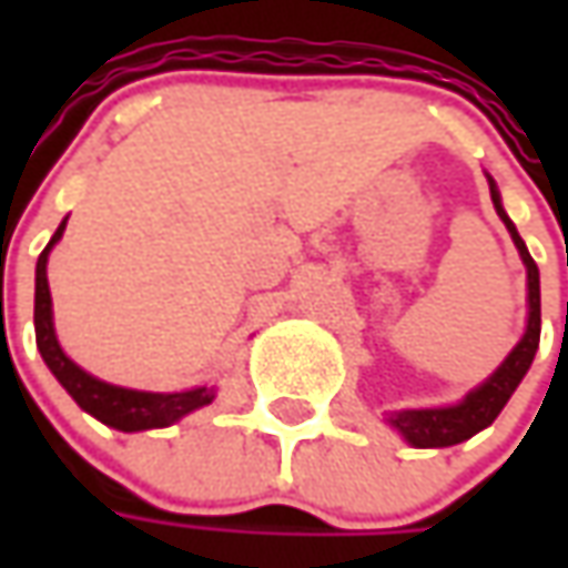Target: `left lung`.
Here are the masks:
<instances>
[{"instance_id": "left-lung-1", "label": "left lung", "mask_w": 568, "mask_h": 568, "mask_svg": "<svg viewBox=\"0 0 568 568\" xmlns=\"http://www.w3.org/2000/svg\"><path fill=\"white\" fill-rule=\"evenodd\" d=\"M490 199L496 214L503 217L506 230L513 233L515 250H518L525 268H528V328H525L521 341L513 347V354L499 363V369L493 373L490 379L480 382L458 404H448V407H420V410H392L388 414V424L395 426L414 448L458 446V443L470 439L474 433L487 429L499 417V410L506 407V402L513 398L518 382L525 379V373L531 369L537 344H540V272H537L535 258H531V252L525 246V240L518 236V230L509 221V214L503 207V199H499V189H496L493 180Z\"/></svg>"}]
</instances>
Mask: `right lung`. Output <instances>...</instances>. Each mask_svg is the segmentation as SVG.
<instances>
[{
	"label": "right lung",
	"mask_w": 568,
	"mask_h": 568,
	"mask_svg": "<svg viewBox=\"0 0 568 568\" xmlns=\"http://www.w3.org/2000/svg\"><path fill=\"white\" fill-rule=\"evenodd\" d=\"M65 221L59 224L53 240L47 243V250L40 252V258H37V287H33L37 351H40L43 363L50 366V373L59 379V385L75 398L81 410H88L91 417H98L100 424L122 429V433H139V429H158V426L176 424L180 417H186L192 410L214 402V388H207V385L189 388V392H139V388L110 385V382L84 373L78 363H72L62 354L53 328V300H50V284H47V258H50V250L59 243Z\"/></svg>",
	"instance_id": "right-lung-1"
}]
</instances>
